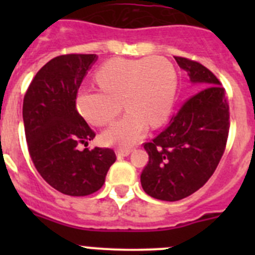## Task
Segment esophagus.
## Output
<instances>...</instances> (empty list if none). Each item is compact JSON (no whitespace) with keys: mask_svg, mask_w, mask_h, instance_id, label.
<instances>
[{"mask_svg":"<svg viewBox=\"0 0 255 255\" xmlns=\"http://www.w3.org/2000/svg\"><path fill=\"white\" fill-rule=\"evenodd\" d=\"M130 152H131V150L128 149V148H119V149H116L117 158H124L126 155H129Z\"/></svg>","mask_w":255,"mask_h":255,"instance_id":"1","label":"esophagus"}]
</instances>
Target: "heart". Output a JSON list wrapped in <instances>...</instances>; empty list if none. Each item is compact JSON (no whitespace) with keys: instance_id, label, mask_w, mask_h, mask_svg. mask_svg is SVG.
<instances>
[{"instance_id":"1","label":"heart","mask_w":255,"mask_h":255,"mask_svg":"<svg viewBox=\"0 0 255 255\" xmlns=\"http://www.w3.org/2000/svg\"><path fill=\"white\" fill-rule=\"evenodd\" d=\"M101 91L83 88L76 97L79 111L93 125L111 123L123 105L128 112L103 131L106 144L130 147L148 129L162 125L170 115L176 92V73L164 57L111 60L98 69Z\"/></svg>"}]
</instances>
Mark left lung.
<instances>
[{
  "label": "left lung",
  "instance_id": "8db88e82",
  "mask_svg": "<svg viewBox=\"0 0 255 255\" xmlns=\"http://www.w3.org/2000/svg\"><path fill=\"white\" fill-rule=\"evenodd\" d=\"M175 60L191 84H199V92L157 138L144 144L149 162L140 175L143 190L166 202L184 199L208 181L224 154L230 128L229 105L218 79L199 62Z\"/></svg>",
  "mask_w": 255,
  "mask_h": 255
}]
</instances>
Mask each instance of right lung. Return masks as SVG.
I'll return each instance as SVG.
<instances>
[{
  "label": "right lung",
  "mask_w": 255,
  "mask_h": 255,
  "mask_svg": "<svg viewBox=\"0 0 255 255\" xmlns=\"http://www.w3.org/2000/svg\"><path fill=\"white\" fill-rule=\"evenodd\" d=\"M98 58L64 55L52 58L34 76L22 103L26 143L35 168L62 194L84 197L100 190L116 154L108 148L79 149L96 134L76 110V94Z\"/></svg>",
  "instance_id": "1"
}]
</instances>
